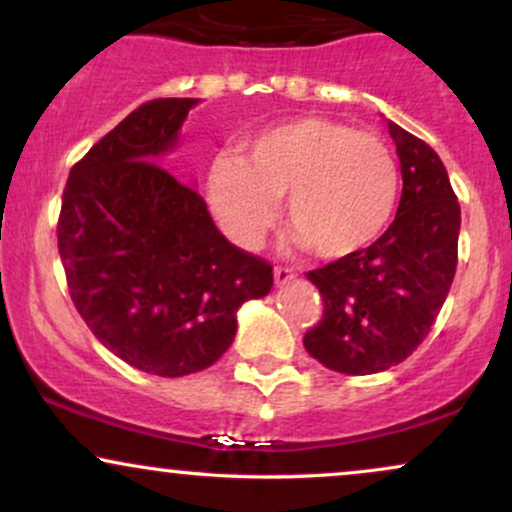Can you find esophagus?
Here are the masks:
<instances>
[{
    "label": "esophagus",
    "mask_w": 512,
    "mask_h": 512,
    "mask_svg": "<svg viewBox=\"0 0 512 512\" xmlns=\"http://www.w3.org/2000/svg\"><path fill=\"white\" fill-rule=\"evenodd\" d=\"M296 272H293V267H286V264H276L274 267V281L276 284H286V281H291Z\"/></svg>",
    "instance_id": "esophagus-1"
}]
</instances>
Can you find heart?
Instances as JSON below:
<instances>
[{
  "label": "heart",
  "instance_id": "obj_1",
  "mask_svg": "<svg viewBox=\"0 0 512 512\" xmlns=\"http://www.w3.org/2000/svg\"><path fill=\"white\" fill-rule=\"evenodd\" d=\"M207 192L223 231L243 248L260 245L286 197L298 240L317 257L342 260L383 236L397 207L399 170L378 134L301 117L257 132L243 156H216Z\"/></svg>",
  "mask_w": 512,
  "mask_h": 512
}]
</instances>
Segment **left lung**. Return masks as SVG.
Listing matches in <instances>:
<instances>
[{"instance_id": "left-lung-1", "label": "left lung", "mask_w": 512, "mask_h": 512, "mask_svg": "<svg viewBox=\"0 0 512 512\" xmlns=\"http://www.w3.org/2000/svg\"><path fill=\"white\" fill-rule=\"evenodd\" d=\"M402 166L390 228L351 257L308 272L322 317L305 332L308 354L346 375L397 366L416 351L448 298L457 267L460 202L436 151L387 122Z\"/></svg>"}]
</instances>
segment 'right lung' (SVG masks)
I'll use <instances>...</instances> for the list:
<instances>
[{"mask_svg": "<svg viewBox=\"0 0 512 512\" xmlns=\"http://www.w3.org/2000/svg\"><path fill=\"white\" fill-rule=\"evenodd\" d=\"M195 98L139 105L69 170L57 248L88 330L161 378L209 368L236 337V310L267 296L272 264L236 248L207 202L156 158Z\"/></svg>", "mask_w": 512, "mask_h": 512, "instance_id": "1", "label": "right lung"}]
</instances>
